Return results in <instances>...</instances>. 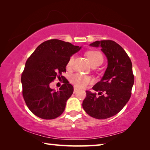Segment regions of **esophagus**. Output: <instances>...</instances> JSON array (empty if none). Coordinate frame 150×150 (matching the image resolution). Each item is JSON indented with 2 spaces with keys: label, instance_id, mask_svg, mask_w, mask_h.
<instances>
[{
  "label": "esophagus",
  "instance_id": "obj_1",
  "mask_svg": "<svg viewBox=\"0 0 150 150\" xmlns=\"http://www.w3.org/2000/svg\"><path fill=\"white\" fill-rule=\"evenodd\" d=\"M77 91H78V88H77L74 87V90H73V93H77Z\"/></svg>",
  "mask_w": 150,
  "mask_h": 150
}]
</instances>
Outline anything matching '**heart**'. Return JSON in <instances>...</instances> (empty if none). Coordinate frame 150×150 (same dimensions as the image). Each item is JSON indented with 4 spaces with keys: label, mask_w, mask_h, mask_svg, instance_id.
I'll use <instances>...</instances> for the list:
<instances>
[{
    "label": "heart",
    "mask_w": 150,
    "mask_h": 150,
    "mask_svg": "<svg viewBox=\"0 0 150 150\" xmlns=\"http://www.w3.org/2000/svg\"><path fill=\"white\" fill-rule=\"evenodd\" d=\"M87 56L90 60L91 64L93 65H100L103 62V55L100 51L98 50H90L87 52ZM74 56L72 55L68 60L67 66V67H71L73 64ZM91 81V78L89 76L84 75L82 74H75L72 76L71 79V82L76 87L83 88L85 87Z\"/></svg>",
    "instance_id": "b5f03b06"
}]
</instances>
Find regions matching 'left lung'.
Instances as JSON below:
<instances>
[{"label": "left lung", "mask_w": 150, "mask_h": 150, "mask_svg": "<svg viewBox=\"0 0 150 150\" xmlns=\"http://www.w3.org/2000/svg\"><path fill=\"white\" fill-rule=\"evenodd\" d=\"M90 45L101 47L108 67L102 79L93 87L98 96L86 91L83 108L91 117L106 119L118 114L130 99L134 83L132 65L123 48L112 40L96 41Z\"/></svg>", "instance_id": "1"}]
</instances>
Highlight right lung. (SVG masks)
Listing matches in <instances>:
<instances>
[{"instance_id":"right-lung-1","label":"right lung","mask_w":150,"mask_h":150,"mask_svg":"<svg viewBox=\"0 0 150 150\" xmlns=\"http://www.w3.org/2000/svg\"><path fill=\"white\" fill-rule=\"evenodd\" d=\"M80 49L69 42L52 39L38 45L27 59L21 77L22 95L34 115L51 120L63 112L73 87L62 74L66 72L69 57ZM57 77L62 79L64 85L54 91L49 84Z\"/></svg>"}]
</instances>
